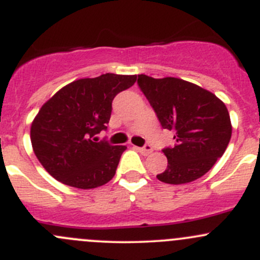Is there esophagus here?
<instances>
[{
	"instance_id": "1",
	"label": "esophagus",
	"mask_w": 260,
	"mask_h": 260,
	"mask_svg": "<svg viewBox=\"0 0 260 260\" xmlns=\"http://www.w3.org/2000/svg\"><path fill=\"white\" fill-rule=\"evenodd\" d=\"M137 149L141 152V153L145 154V156H147V154H149V153H152V151H153V148H152V147L149 145H146L143 147H137Z\"/></svg>"
}]
</instances>
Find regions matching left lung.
Wrapping results in <instances>:
<instances>
[{
    "instance_id": "left-lung-1",
    "label": "left lung",
    "mask_w": 260,
    "mask_h": 260,
    "mask_svg": "<svg viewBox=\"0 0 260 260\" xmlns=\"http://www.w3.org/2000/svg\"><path fill=\"white\" fill-rule=\"evenodd\" d=\"M137 83L162 128L175 133V146L164 149L167 169L157 179L171 185L200 179L224 154L232 138L225 104L211 91L179 78L141 74Z\"/></svg>"
}]
</instances>
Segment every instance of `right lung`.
<instances>
[{
	"mask_svg": "<svg viewBox=\"0 0 260 260\" xmlns=\"http://www.w3.org/2000/svg\"><path fill=\"white\" fill-rule=\"evenodd\" d=\"M136 80L137 75L112 73L84 78L65 85L41 107L31 124V145L54 179L83 190L113 179L127 147L95 142L93 137L107 129L114 96Z\"/></svg>",
	"mask_w": 260,
	"mask_h": 260,
	"instance_id": "1",
	"label": "right lung"
}]
</instances>
